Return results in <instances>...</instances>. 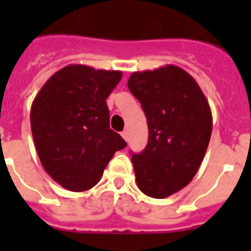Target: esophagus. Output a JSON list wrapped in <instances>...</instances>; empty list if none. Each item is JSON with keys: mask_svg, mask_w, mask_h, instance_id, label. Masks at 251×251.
Masks as SVG:
<instances>
[{"mask_svg": "<svg viewBox=\"0 0 251 251\" xmlns=\"http://www.w3.org/2000/svg\"><path fill=\"white\" fill-rule=\"evenodd\" d=\"M121 135H122V138H124V139H125L126 142L129 141V131H127V130H124Z\"/></svg>", "mask_w": 251, "mask_h": 251, "instance_id": "34e87169", "label": "esophagus"}]
</instances>
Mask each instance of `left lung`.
I'll return each instance as SVG.
<instances>
[{
  "instance_id": "obj_1",
  "label": "left lung",
  "mask_w": 251,
  "mask_h": 251,
  "mask_svg": "<svg viewBox=\"0 0 251 251\" xmlns=\"http://www.w3.org/2000/svg\"><path fill=\"white\" fill-rule=\"evenodd\" d=\"M127 87L149 125L146 149L131 156L137 185L151 198H167L202 164L212 131L210 105L194 78L175 65L133 73Z\"/></svg>"
}]
</instances>
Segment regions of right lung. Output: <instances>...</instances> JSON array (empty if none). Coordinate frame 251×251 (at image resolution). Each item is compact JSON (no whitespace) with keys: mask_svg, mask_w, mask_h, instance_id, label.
Wrapping results in <instances>:
<instances>
[{"mask_svg":"<svg viewBox=\"0 0 251 251\" xmlns=\"http://www.w3.org/2000/svg\"><path fill=\"white\" fill-rule=\"evenodd\" d=\"M118 70L69 65L54 73L31 106V131L45 172L70 191L100 181L126 142L109 127L106 98L121 80Z\"/></svg>","mask_w":251,"mask_h":251,"instance_id":"right-lung-1","label":"right lung"}]
</instances>
